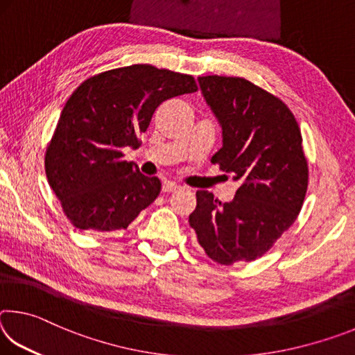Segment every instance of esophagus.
I'll return each instance as SVG.
<instances>
[{
  "instance_id": "esophagus-1",
  "label": "esophagus",
  "mask_w": 355,
  "mask_h": 355,
  "mask_svg": "<svg viewBox=\"0 0 355 355\" xmlns=\"http://www.w3.org/2000/svg\"><path fill=\"white\" fill-rule=\"evenodd\" d=\"M178 189H182V186L177 184V183H173V182H166L163 184V192H175Z\"/></svg>"
}]
</instances>
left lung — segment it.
Returning <instances> with one entry per match:
<instances>
[{"instance_id":"obj_1","label":"left lung","mask_w":355,"mask_h":355,"mask_svg":"<svg viewBox=\"0 0 355 355\" xmlns=\"http://www.w3.org/2000/svg\"><path fill=\"white\" fill-rule=\"evenodd\" d=\"M207 103L219 119L224 146L211 163L241 186L224 202L197 191L189 225L213 261H254L297 219L309 186L302 135L284 101L239 76H199Z\"/></svg>"}]
</instances>
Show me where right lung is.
<instances>
[{"label": "right lung", "instance_id": "add662e5", "mask_svg": "<svg viewBox=\"0 0 355 355\" xmlns=\"http://www.w3.org/2000/svg\"><path fill=\"white\" fill-rule=\"evenodd\" d=\"M197 91L194 76L133 64L87 78L70 95L45 152V172L80 230H125L161 191L123 147H137L156 107Z\"/></svg>", "mask_w": 355, "mask_h": 355}]
</instances>
